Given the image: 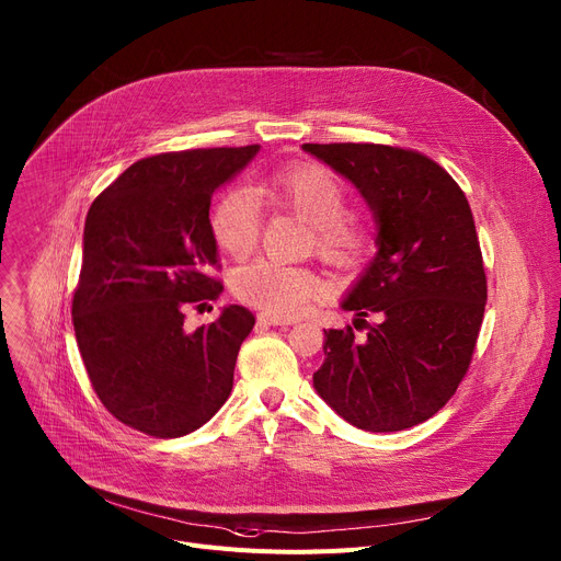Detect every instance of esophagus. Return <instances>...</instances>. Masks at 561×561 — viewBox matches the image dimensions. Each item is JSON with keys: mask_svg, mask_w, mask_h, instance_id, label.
<instances>
[{"mask_svg": "<svg viewBox=\"0 0 561 561\" xmlns=\"http://www.w3.org/2000/svg\"><path fill=\"white\" fill-rule=\"evenodd\" d=\"M259 325L263 328H288V325H296V318H282V316H271V313H259Z\"/></svg>", "mask_w": 561, "mask_h": 561, "instance_id": "obj_1", "label": "esophagus"}]
</instances>
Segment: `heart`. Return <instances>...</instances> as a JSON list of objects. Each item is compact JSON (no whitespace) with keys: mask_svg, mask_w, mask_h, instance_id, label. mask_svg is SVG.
Returning a JSON list of instances; mask_svg holds the SVG:
<instances>
[{"mask_svg":"<svg viewBox=\"0 0 561 561\" xmlns=\"http://www.w3.org/2000/svg\"><path fill=\"white\" fill-rule=\"evenodd\" d=\"M279 209L311 225L316 250L334 263H357L370 243L366 222L347 211V191L339 176L318 163L277 168L259 188ZM209 227L216 245L236 256H248L261 233V206L252 191H225L211 209ZM233 293L243 302L273 316H298L311 302L328 296V284L305 265L256 259L233 275Z\"/></svg>","mask_w":561,"mask_h":561,"instance_id":"heart-1","label":"heart"}]
</instances>
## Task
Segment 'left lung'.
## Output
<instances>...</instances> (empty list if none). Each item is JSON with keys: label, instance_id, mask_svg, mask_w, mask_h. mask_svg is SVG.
I'll return each mask as SVG.
<instances>
[{"label": "left lung", "instance_id": "left-lung-1", "mask_svg": "<svg viewBox=\"0 0 561 561\" xmlns=\"http://www.w3.org/2000/svg\"><path fill=\"white\" fill-rule=\"evenodd\" d=\"M302 147L359 188L379 225V252L343 302L367 334L325 330L313 387L359 430L414 427L446 407L473 362L486 305L473 211L453 176L409 147Z\"/></svg>", "mask_w": 561, "mask_h": 561}]
</instances>
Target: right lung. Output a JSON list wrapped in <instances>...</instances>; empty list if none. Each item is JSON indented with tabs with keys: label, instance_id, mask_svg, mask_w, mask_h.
<instances>
[{
	"label": "right lung",
	"instance_id": "add662e5",
	"mask_svg": "<svg viewBox=\"0 0 561 561\" xmlns=\"http://www.w3.org/2000/svg\"><path fill=\"white\" fill-rule=\"evenodd\" d=\"M259 152L199 147L136 161L85 216L72 325L108 414L154 438L195 432L225 404L254 313L231 305L195 332L184 309L222 290L209 206Z\"/></svg>",
	"mask_w": 561,
	"mask_h": 561
}]
</instances>
